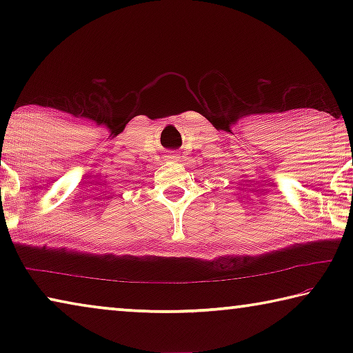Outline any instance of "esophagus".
<instances>
[{"instance_id": "34e87169", "label": "esophagus", "mask_w": 353, "mask_h": 353, "mask_svg": "<svg viewBox=\"0 0 353 353\" xmlns=\"http://www.w3.org/2000/svg\"><path fill=\"white\" fill-rule=\"evenodd\" d=\"M165 159L170 160V162H177V160H179V154H176V152H168V154H165Z\"/></svg>"}]
</instances>
